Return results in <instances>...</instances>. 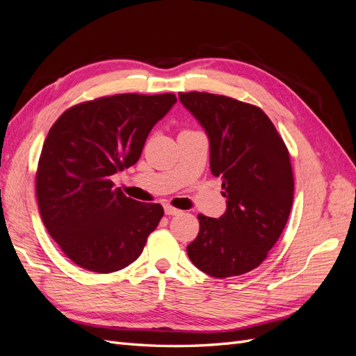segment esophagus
Returning a JSON list of instances; mask_svg holds the SVG:
<instances>
[{
	"mask_svg": "<svg viewBox=\"0 0 356 356\" xmlns=\"http://www.w3.org/2000/svg\"><path fill=\"white\" fill-rule=\"evenodd\" d=\"M165 213L166 215H178V213H181V211L174 207H170V204H165Z\"/></svg>",
	"mask_w": 356,
	"mask_h": 356,
	"instance_id": "1",
	"label": "esophagus"
}]
</instances>
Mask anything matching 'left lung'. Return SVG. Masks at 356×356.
<instances>
[{
    "label": "left lung",
    "mask_w": 356,
    "mask_h": 356,
    "mask_svg": "<svg viewBox=\"0 0 356 356\" xmlns=\"http://www.w3.org/2000/svg\"><path fill=\"white\" fill-rule=\"evenodd\" d=\"M179 101L209 136L211 170L227 199L220 218L197 215L188 258L213 277L251 272L277 242L293 207L288 148L260 106L207 92H181Z\"/></svg>",
    "instance_id": "left-lung-1"
}]
</instances>
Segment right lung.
I'll list each match as a JSON object with an SVG mask.
<instances>
[{"label":"right lung","mask_w":356,"mask_h":356,"mask_svg":"<svg viewBox=\"0 0 356 356\" xmlns=\"http://www.w3.org/2000/svg\"><path fill=\"white\" fill-rule=\"evenodd\" d=\"M174 93H122L77 104L50 127L35 174L41 220L70 260L86 270H122L141 255L163 217L114 188L111 177L135 165Z\"/></svg>","instance_id":"add662e5"}]
</instances>
